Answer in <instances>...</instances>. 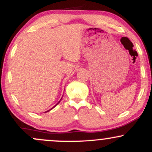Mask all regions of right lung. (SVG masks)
Segmentation results:
<instances>
[{
  "mask_svg": "<svg viewBox=\"0 0 152 152\" xmlns=\"http://www.w3.org/2000/svg\"><path fill=\"white\" fill-rule=\"evenodd\" d=\"M61 102V101H59V102H58V103H57V104H56V105H55V106H53V108H52V109H53V108H54V107H55V106H56V105H57V104H59V102ZM51 109H50V110H51ZM50 110H48V111H46V112H48V111H50Z\"/></svg>",
  "mask_w": 152,
  "mask_h": 152,
  "instance_id": "1",
  "label": "right lung"
}]
</instances>
